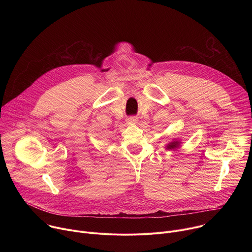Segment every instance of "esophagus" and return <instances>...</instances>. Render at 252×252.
Instances as JSON below:
<instances>
[{
  "label": "esophagus",
  "mask_w": 252,
  "mask_h": 252,
  "mask_svg": "<svg viewBox=\"0 0 252 252\" xmlns=\"http://www.w3.org/2000/svg\"><path fill=\"white\" fill-rule=\"evenodd\" d=\"M127 122H128V124H135V123H136V120H135L134 118H129Z\"/></svg>",
  "instance_id": "obj_1"
}]
</instances>
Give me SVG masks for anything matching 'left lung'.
Returning <instances> with one entry per match:
<instances>
[{
	"label": "left lung",
	"instance_id": "8db88e82",
	"mask_svg": "<svg viewBox=\"0 0 252 252\" xmlns=\"http://www.w3.org/2000/svg\"><path fill=\"white\" fill-rule=\"evenodd\" d=\"M179 145H181V141H179V140H173V141L168 143V145L165 147V149L166 150H175V149L179 148Z\"/></svg>",
	"mask_w": 252,
	"mask_h": 252
}]
</instances>
